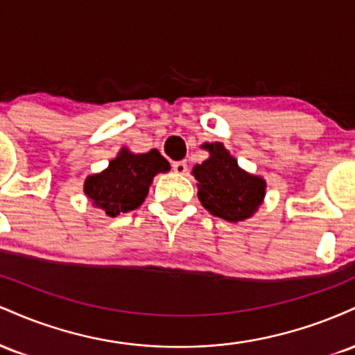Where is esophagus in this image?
Wrapping results in <instances>:
<instances>
[{
  "label": "esophagus",
  "instance_id": "1",
  "mask_svg": "<svg viewBox=\"0 0 355 355\" xmlns=\"http://www.w3.org/2000/svg\"><path fill=\"white\" fill-rule=\"evenodd\" d=\"M173 172L178 173V175H185L187 170H189V165H187L185 160H180V162H173L172 165Z\"/></svg>",
  "mask_w": 355,
  "mask_h": 355
}]
</instances>
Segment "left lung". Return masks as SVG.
Here are the masks:
<instances>
[{"instance_id":"left-lung-1","label":"left lung","mask_w":355,"mask_h":355,"mask_svg":"<svg viewBox=\"0 0 355 355\" xmlns=\"http://www.w3.org/2000/svg\"><path fill=\"white\" fill-rule=\"evenodd\" d=\"M210 157L195 165L191 173L198 180V200L215 217L227 222L250 218L266 197V180L242 170L220 141L203 144Z\"/></svg>"}]
</instances>
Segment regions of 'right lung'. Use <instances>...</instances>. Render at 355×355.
Listing matches in <instances>:
<instances>
[{"label":"right lung","mask_w":355,"mask_h":355,"mask_svg":"<svg viewBox=\"0 0 355 355\" xmlns=\"http://www.w3.org/2000/svg\"><path fill=\"white\" fill-rule=\"evenodd\" d=\"M170 170V164L157 148L146 153H132L121 148L103 172L89 175L85 180V195L108 215L116 217L135 210L148 195L153 177Z\"/></svg>","instance_id":"obj_1"}]
</instances>
